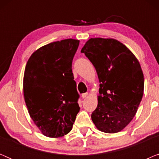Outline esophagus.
<instances>
[{"instance_id": "1", "label": "esophagus", "mask_w": 159, "mask_h": 159, "mask_svg": "<svg viewBox=\"0 0 159 159\" xmlns=\"http://www.w3.org/2000/svg\"><path fill=\"white\" fill-rule=\"evenodd\" d=\"M88 96V93H83V94H82V98H85Z\"/></svg>"}]
</instances>
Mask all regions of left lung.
<instances>
[{"label": "left lung", "mask_w": 159, "mask_h": 159, "mask_svg": "<svg viewBox=\"0 0 159 159\" xmlns=\"http://www.w3.org/2000/svg\"><path fill=\"white\" fill-rule=\"evenodd\" d=\"M81 53L95 66L101 82L93 123L106 133L120 132L132 120L143 95L140 63L125 45L111 38H90Z\"/></svg>", "instance_id": "obj_1"}]
</instances>
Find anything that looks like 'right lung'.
Here are the masks:
<instances>
[{
  "mask_svg": "<svg viewBox=\"0 0 159 159\" xmlns=\"http://www.w3.org/2000/svg\"><path fill=\"white\" fill-rule=\"evenodd\" d=\"M79 43L74 39L49 43L34 52L26 65V106L35 125L49 138L69 133L80 111L71 69Z\"/></svg>",
  "mask_w": 159,
  "mask_h": 159,
  "instance_id": "obj_1",
  "label": "right lung"
}]
</instances>
